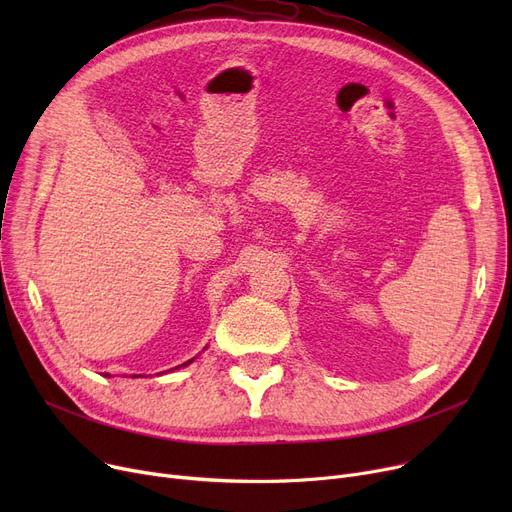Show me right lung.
<instances>
[{"instance_id": "add662e5", "label": "right lung", "mask_w": 512, "mask_h": 512, "mask_svg": "<svg viewBox=\"0 0 512 512\" xmlns=\"http://www.w3.org/2000/svg\"><path fill=\"white\" fill-rule=\"evenodd\" d=\"M188 363H193V359H191V361H186V363H182L180 367H184V365H188ZM176 369H178V367H176ZM105 375H110V373H105ZM132 378H137V375H132ZM139 378H141V375H139Z\"/></svg>"}]
</instances>
